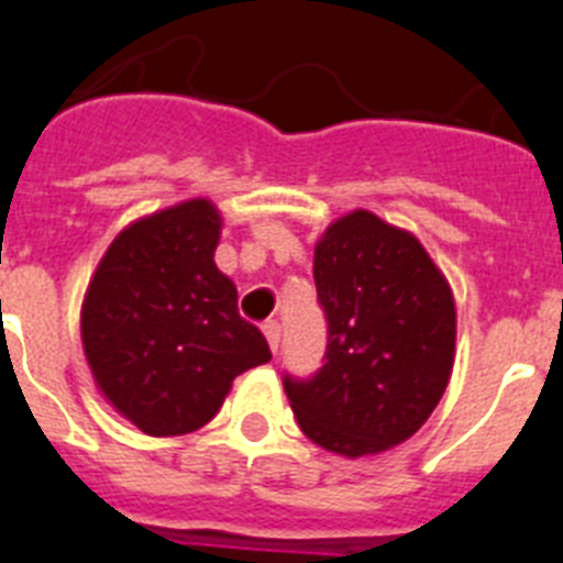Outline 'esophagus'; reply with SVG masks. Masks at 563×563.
I'll return each mask as SVG.
<instances>
[{"mask_svg": "<svg viewBox=\"0 0 563 563\" xmlns=\"http://www.w3.org/2000/svg\"><path fill=\"white\" fill-rule=\"evenodd\" d=\"M280 323L277 320H268V323H263V334H266L268 346H272V352H277V346H280Z\"/></svg>", "mask_w": 563, "mask_h": 563, "instance_id": "obj_1", "label": "esophagus"}]
</instances>
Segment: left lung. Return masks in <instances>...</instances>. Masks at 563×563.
I'll return each mask as SVG.
<instances>
[{
	"instance_id": "1",
	"label": "left lung",
	"mask_w": 563,
	"mask_h": 563,
	"mask_svg": "<svg viewBox=\"0 0 563 563\" xmlns=\"http://www.w3.org/2000/svg\"><path fill=\"white\" fill-rule=\"evenodd\" d=\"M314 286L329 346L318 375L283 377L297 423L334 455L391 450L427 423L450 384V283L415 234L357 209L314 245Z\"/></svg>"
}]
</instances>
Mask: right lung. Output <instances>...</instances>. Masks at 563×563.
<instances>
[{"instance_id":"obj_1","label":"right lung","mask_w":563,"mask_h":563,"mask_svg":"<svg viewBox=\"0 0 563 563\" xmlns=\"http://www.w3.org/2000/svg\"><path fill=\"white\" fill-rule=\"evenodd\" d=\"M220 211L186 200L122 229L82 300V349L102 398L154 438L206 427L231 380L272 361L214 263Z\"/></svg>"}]
</instances>
